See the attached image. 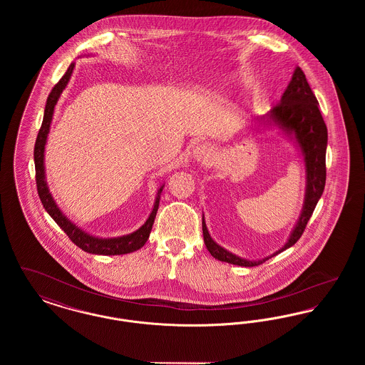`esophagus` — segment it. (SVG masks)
<instances>
[{
  "label": "esophagus",
  "instance_id": "esophagus-1",
  "mask_svg": "<svg viewBox=\"0 0 365 365\" xmlns=\"http://www.w3.org/2000/svg\"><path fill=\"white\" fill-rule=\"evenodd\" d=\"M213 148L208 143H200L194 150H192V157L200 161V163H209L213 157Z\"/></svg>",
  "mask_w": 365,
  "mask_h": 365
}]
</instances>
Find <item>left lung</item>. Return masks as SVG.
<instances>
[{"label": "left lung", "mask_w": 365, "mask_h": 365, "mask_svg": "<svg viewBox=\"0 0 365 365\" xmlns=\"http://www.w3.org/2000/svg\"><path fill=\"white\" fill-rule=\"evenodd\" d=\"M268 124H277L287 134H293L302 152L307 173V190L301 216L294 230L282 249L262 260L249 261L241 259L225 247L219 246L209 235L208 228L202 217L204 242L209 253L217 260L241 267H255L269 260L280 252L293 246L302 235L313 210L320 200L326 185V149H327V127L319 110V103L313 94L304 71L297 67L293 78L283 93L280 103L262 118Z\"/></svg>", "instance_id": "obj_1"}]
</instances>
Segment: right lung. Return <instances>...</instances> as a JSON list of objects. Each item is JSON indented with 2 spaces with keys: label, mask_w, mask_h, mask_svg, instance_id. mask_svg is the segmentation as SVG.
Wrapping results in <instances>:
<instances>
[{
  "label": "right lung",
  "mask_w": 365,
  "mask_h": 365,
  "mask_svg": "<svg viewBox=\"0 0 365 365\" xmlns=\"http://www.w3.org/2000/svg\"><path fill=\"white\" fill-rule=\"evenodd\" d=\"M73 67H75V64L71 63L67 72L63 75V78L53 87L51 94L48 97L46 106H45L42 125L39 128L38 137H36V140H35V180H36L38 195L41 198V202H42L43 208L46 209V212L52 216L53 220L68 235L71 241L75 243L78 247H81L82 250H85L87 253H91V255H104V256H115V255L131 253V252H135V250L140 249L145 245V242L148 241V238H149V234H150L152 227H153V223H155L157 209H158L160 194H161L164 186H161L158 189L153 210H152L149 219L145 222L143 226L138 228L137 231H134L133 234L123 235V237H118V238H106L105 240V238H97V237L88 235L83 230H81L79 227L75 226L70 219H67V216L56 205L52 194L49 192V187L46 185V180H45L43 153H45V145H46V138H48V134H49L51 123H52L54 106H56L57 101H58L60 94L63 93V90L66 88V86L70 82Z\"/></svg>",
  "instance_id": "add662e5"
}]
</instances>
